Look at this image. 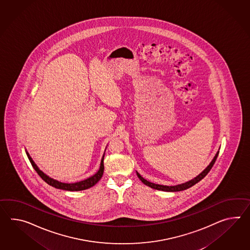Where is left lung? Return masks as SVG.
I'll list each match as a JSON object with an SVG mask.
<instances>
[{"instance_id":"1","label":"left lung","mask_w":250,"mask_h":250,"mask_svg":"<svg viewBox=\"0 0 250 250\" xmlns=\"http://www.w3.org/2000/svg\"><path fill=\"white\" fill-rule=\"evenodd\" d=\"M218 155H219V152L216 153V155L214 156L213 160L211 161V163H210L209 165H208L207 168L203 170L201 173H200L198 176L195 177L194 179L190 180V181L187 182V183L178 184V185H175V186H166V185H160V184L150 183V182H148L146 179H144L143 177L141 176L140 174H139L137 171H136V173H137L138 178L142 181V183H144V184H146L147 186H149V187H151L152 189L163 190V191H181V190L189 189L191 186H193L196 183H199L204 177L206 176L208 173V171L211 170L212 166H213L215 162H216V160H217Z\"/></svg>"}]
</instances>
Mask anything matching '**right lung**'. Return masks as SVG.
<instances>
[{
	"instance_id": "obj_1",
	"label": "right lung",
	"mask_w": 250,
	"mask_h": 250,
	"mask_svg": "<svg viewBox=\"0 0 250 250\" xmlns=\"http://www.w3.org/2000/svg\"><path fill=\"white\" fill-rule=\"evenodd\" d=\"M26 153H27V156H28V158H29L30 162H31L32 167L34 168V170H36L37 173L41 176V178L42 179L45 183H48L49 185L54 187L56 189H64V190H69V191H78V190H83V189H88V188L93 187L96 183H98V181L102 178V175H103L104 156V155H103V157H102L101 164H100V168H99V170H98V172H97L96 174H94L93 176L85 179L84 181L79 182V183H61V182H59V181L54 180V179L50 178V177L48 176V175H46V174H45L43 171L40 170L39 167L35 165V163L33 162V160L31 159L28 152H26Z\"/></svg>"
}]
</instances>
